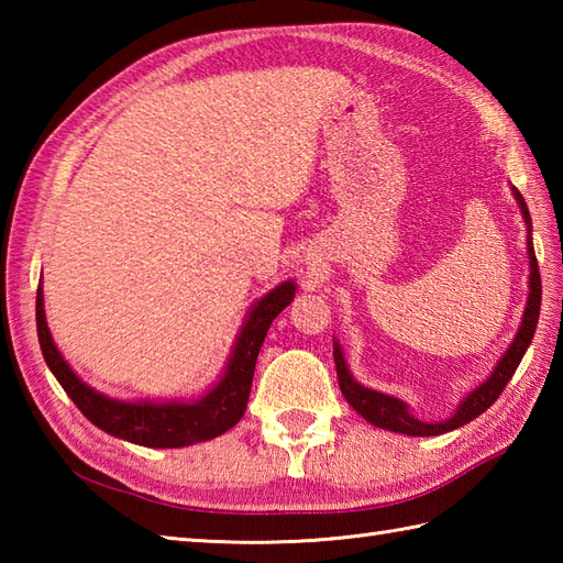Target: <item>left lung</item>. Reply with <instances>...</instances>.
Returning <instances> with one entry per match:
<instances>
[{
  "label": "left lung",
  "instance_id": "obj_1",
  "mask_svg": "<svg viewBox=\"0 0 563 563\" xmlns=\"http://www.w3.org/2000/svg\"><path fill=\"white\" fill-rule=\"evenodd\" d=\"M512 196H516L525 227H528V258H530V283H528V305H525L520 329L516 333V339L508 345V351L504 357L496 363L494 373L488 375L479 387H474L466 397L457 404L452 416L442 418V421H421L409 411V404L391 397V394H382L377 389L363 387L357 382L349 363L343 357L341 343L333 339V363H336V375H339V387L343 391L345 401H349L353 409L361 413L367 423H373L377 428L391 430V433H401V435H413V438H430V435H442L450 433L454 428H462L470 421H474L476 416H482L488 406H492L500 391L506 389L510 377L516 375V369L522 361L525 351L532 343L534 329H537V319H540V305H542V278H540V266H537V256H534V246H532V220H530V210L525 206V198L520 196V190L512 186Z\"/></svg>",
  "mask_w": 563,
  "mask_h": 563
}]
</instances>
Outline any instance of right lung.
Returning <instances> with one entry per match:
<instances>
[{"label":"right lung","instance_id":"add662e5","mask_svg":"<svg viewBox=\"0 0 563 563\" xmlns=\"http://www.w3.org/2000/svg\"><path fill=\"white\" fill-rule=\"evenodd\" d=\"M295 290L297 283L285 280L251 305L222 377L200 399L190 401H123L97 391L79 379L63 353L57 351L53 333L47 329L43 285H38V295H35V327H38V341L47 367L63 385L67 397L93 426L142 448H186L218 438L242 421L263 339H266L273 319L295 300Z\"/></svg>","mask_w":563,"mask_h":563}]
</instances>
